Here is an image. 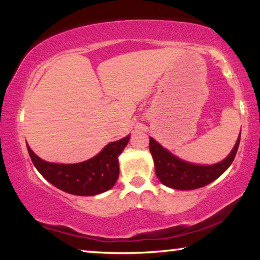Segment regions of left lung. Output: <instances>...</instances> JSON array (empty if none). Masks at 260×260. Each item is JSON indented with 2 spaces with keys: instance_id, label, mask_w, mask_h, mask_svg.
<instances>
[{
  "instance_id": "left-lung-1",
  "label": "left lung",
  "mask_w": 260,
  "mask_h": 260,
  "mask_svg": "<svg viewBox=\"0 0 260 260\" xmlns=\"http://www.w3.org/2000/svg\"><path fill=\"white\" fill-rule=\"evenodd\" d=\"M149 149L154 158L155 172L165 186L179 190H191L207 186L232 165L240 143V134L232 151L226 158L214 165H197L177 157L157 141L149 137Z\"/></svg>"
}]
</instances>
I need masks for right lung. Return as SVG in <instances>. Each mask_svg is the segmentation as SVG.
I'll list each match as a JSON object with an SVG mask.
<instances>
[{"instance_id":"1","label":"right lung","mask_w":260,"mask_h":260,"mask_svg":"<svg viewBox=\"0 0 260 260\" xmlns=\"http://www.w3.org/2000/svg\"><path fill=\"white\" fill-rule=\"evenodd\" d=\"M130 141V135L105 145L86 161L62 165L39 157L27 144L30 159L38 172L60 190L80 197H93L111 189L119 175L118 156Z\"/></svg>"}]
</instances>
